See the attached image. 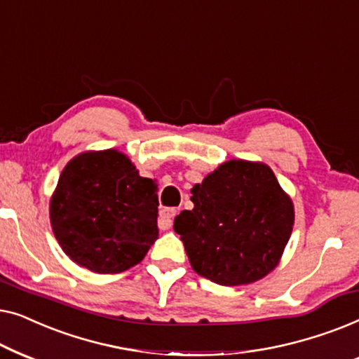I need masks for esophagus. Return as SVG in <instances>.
Listing matches in <instances>:
<instances>
[{
    "label": "esophagus",
    "mask_w": 359,
    "mask_h": 359,
    "mask_svg": "<svg viewBox=\"0 0 359 359\" xmlns=\"http://www.w3.org/2000/svg\"><path fill=\"white\" fill-rule=\"evenodd\" d=\"M176 215V209H171V208H161L160 209V227L166 230L171 227V224H173V217Z\"/></svg>",
    "instance_id": "34e87169"
}]
</instances>
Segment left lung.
Listing matches in <instances>:
<instances>
[{"label":"left lung","mask_w":359,"mask_h":359,"mask_svg":"<svg viewBox=\"0 0 359 359\" xmlns=\"http://www.w3.org/2000/svg\"><path fill=\"white\" fill-rule=\"evenodd\" d=\"M194 208L175 219L191 266L220 286L266 276L281 262L294 204L263 161L229 160L191 189Z\"/></svg>","instance_id":"8db88e82"}]
</instances>
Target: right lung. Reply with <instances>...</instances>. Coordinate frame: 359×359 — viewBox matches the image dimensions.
<instances>
[{
    "mask_svg": "<svg viewBox=\"0 0 359 359\" xmlns=\"http://www.w3.org/2000/svg\"><path fill=\"white\" fill-rule=\"evenodd\" d=\"M158 184L119 150H88L68 161L50 198V224L73 263L93 273L126 271L158 238Z\"/></svg>",
    "mask_w": 359,
    "mask_h": 359,
    "instance_id": "add662e5",
    "label": "right lung"
}]
</instances>
